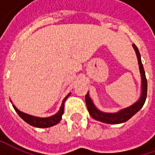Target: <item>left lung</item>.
I'll return each instance as SVG.
<instances>
[{"mask_svg": "<svg viewBox=\"0 0 155 155\" xmlns=\"http://www.w3.org/2000/svg\"><path fill=\"white\" fill-rule=\"evenodd\" d=\"M133 47H134V51L137 55L140 75H141V80H142V92H141V97H140V100L133 104L132 106L121 110L118 113H113V114L112 113H104V112L99 111L94 106L91 99L89 97V94L87 93L85 96V103H86L87 109H88L90 115L95 120L105 122V123H110V124H118V123L127 122L128 119H130L134 116V114H136L145 104L147 98V82L146 75H145V71H144L141 59H140V54L139 52V50L134 44H133Z\"/></svg>", "mask_w": 155, "mask_h": 155, "instance_id": "left-lung-1", "label": "left lung"}]
</instances>
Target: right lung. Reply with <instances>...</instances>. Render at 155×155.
<instances>
[{
    "label": "right lung",
    "instance_id": "add662e5",
    "mask_svg": "<svg viewBox=\"0 0 155 155\" xmlns=\"http://www.w3.org/2000/svg\"><path fill=\"white\" fill-rule=\"evenodd\" d=\"M69 96H70V94H69L68 96H66L64 97V99L63 100L60 110H59V111L57 113L56 115L50 116V117H46V118H40V117H36V116H30V115H27V114H25V113L20 111L18 109H16L15 106H14V109L18 113V115L21 116L25 122H27L28 124L32 125L33 127H37V128H48V127L54 126V125H56L57 123H58V122H60V120L62 118V115L64 114V102H65V100H66V98L68 97Z\"/></svg>",
    "mask_w": 155,
    "mask_h": 155
}]
</instances>
